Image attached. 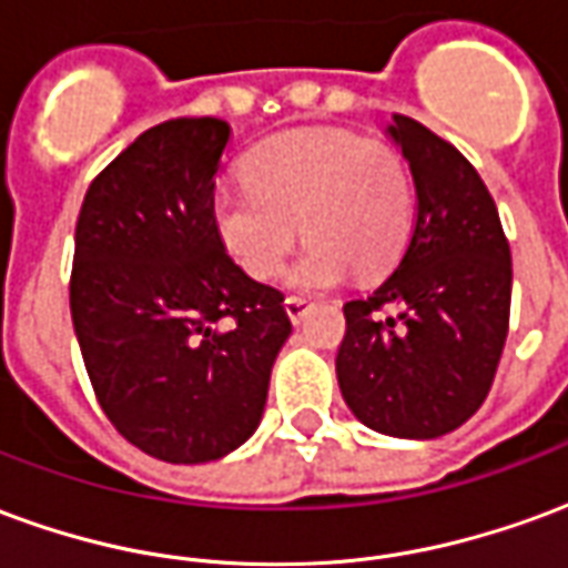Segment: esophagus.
I'll use <instances>...</instances> for the list:
<instances>
[{"instance_id": "1", "label": "esophagus", "mask_w": 568, "mask_h": 568, "mask_svg": "<svg viewBox=\"0 0 568 568\" xmlns=\"http://www.w3.org/2000/svg\"><path fill=\"white\" fill-rule=\"evenodd\" d=\"M307 307H310L307 297H301V295L285 297V313H288V320L295 322V325L307 316Z\"/></svg>"}]
</instances>
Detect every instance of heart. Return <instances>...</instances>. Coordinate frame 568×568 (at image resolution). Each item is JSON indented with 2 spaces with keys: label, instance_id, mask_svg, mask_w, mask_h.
Masks as SVG:
<instances>
[{
  "label": "heart",
  "instance_id": "obj_1",
  "mask_svg": "<svg viewBox=\"0 0 568 568\" xmlns=\"http://www.w3.org/2000/svg\"><path fill=\"white\" fill-rule=\"evenodd\" d=\"M248 182L222 185L212 222L236 264L271 280L304 231L310 243L288 283L328 288L346 273H381L414 227V175L386 140L337 128L288 130L246 158Z\"/></svg>",
  "mask_w": 568,
  "mask_h": 568
}]
</instances>
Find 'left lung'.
<instances>
[{
	"instance_id": "left-lung-1",
	"label": "left lung",
	"mask_w": 568,
	"mask_h": 568,
	"mask_svg": "<svg viewBox=\"0 0 568 568\" xmlns=\"http://www.w3.org/2000/svg\"><path fill=\"white\" fill-rule=\"evenodd\" d=\"M389 133L410 163L417 212L398 267L344 304L337 383L374 432L438 438L493 386L511 316V248L463 151L407 115Z\"/></svg>"
}]
</instances>
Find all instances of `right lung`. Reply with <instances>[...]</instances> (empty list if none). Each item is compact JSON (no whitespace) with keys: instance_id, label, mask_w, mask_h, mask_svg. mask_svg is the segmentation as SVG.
I'll return each mask as SVG.
<instances>
[{"instance_id":"1","label":"right lung","mask_w":568,"mask_h":568,"mask_svg":"<svg viewBox=\"0 0 568 568\" xmlns=\"http://www.w3.org/2000/svg\"><path fill=\"white\" fill-rule=\"evenodd\" d=\"M222 118H173L97 175L75 224L69 307L109 423L154 459L212 463L258 428L283 292L255 283L212 222Z\"/></svg>"}]
</instances>
